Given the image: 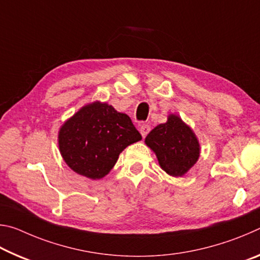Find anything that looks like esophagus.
<instances>
[{"label": "esophagus", "mask_w": 260, "mask_h": 260, "mask_svg": "<svg viewBox=\"0 0 260 260\" xmlns=\"http://www.w3.org/2000/svg\"><path fill=\"white\" fill-rule=\"evenodd\" d=\"M149 132H150V127H149V125L143 124L140 126V133L142 135V138H146Z\"/></svg>", "instance_id": "34e87169"}]
</instances>
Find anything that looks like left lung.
<instances>
[{"mask_svg": "<svg viewBox=\"0 0 260 260\" xmlns=\"http://www.w3.org/2000/svg\"><path fill=\"white\" fill-rule=\"evenodd\" d=\"M144 142L156 153L161 169L172 177H182L199 160V140L177 114H170L165 124L156 126Z\"/></svg>", "mask_w": 260, "mask_h": 260, "instance_id": "obj_1", "label": "left lung"}]
</instances>
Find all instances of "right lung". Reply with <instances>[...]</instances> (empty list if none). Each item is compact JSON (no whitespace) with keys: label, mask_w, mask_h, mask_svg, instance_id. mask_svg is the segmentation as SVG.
Listing matches in <instances>:
<instances>
[{"label":"right lung","mask_w":260,"mask_h":260,"mask_svg":"<svg viewBox=\"0 0 260 260\" xmlns=\"http://www.w3.org/2000/svg\"><path fill=\"white\" fill-rule=\"evenodd\" d=\"M140 140L142 136L127 114L99 101L82 107L58 133L65 162L76 173L91 180L105 177L120 152Z\"/></svg>","instance_id":"right-lung-1"}]
</instances>
